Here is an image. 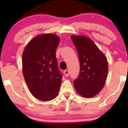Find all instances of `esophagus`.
I'll list each match as a JSON object with an SVG mask.
<instances>
[{"label":"esophagus","mask_w":128,"mask_h":128,"mask_svg":"<svg viewBox=\"0 0 128 128\" xmlns=\"http://www.w3.org/2000/svg\"><path fill=\"white\" fill-rule=\"evenodd\" d=\"M64 75H65V76L66 77H68V76H69V71L68 70H65L64 71Z\"/></svg>","instance_id":"34e87169"}]
</instances>
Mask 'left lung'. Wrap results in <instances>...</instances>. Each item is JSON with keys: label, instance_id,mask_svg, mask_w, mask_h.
Here are the masks:
<instances>
[{"label": "left lung", "instance_id": "left-lung-1", "mask_svg": "<svg viewBox=\"0 0 128 128\" xmlns=\"http://www.w3.org/2000/svg\"><path fill=\"white\" fill-rule=\"evenodd\" d=\"M71 38L80 62L79 75L74 81L75 89L84 97H93L104 87L108 70L107 59L90 38L76 35Z\"/></svg>", "mask_w": 128, "mask_h": 128}]
</instances>
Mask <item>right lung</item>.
<instances>
[{
	"label": "right lung",
	"instance_id": "right-lung-1",
	"mask_svg": "<svg viewBox=\"0 0 128 128\" xmlns=\"http://www.w3.org/2000/svg\"><path fill=\"white\" fill-rule=\"evenodd\" d=\"M59 41L56 34H40L28 42L23 52L25 82L32 95L42 101L55 98L61 84L62 76L56 56Z\"/></svg>",
	"mask_w": 128,
	"mask_h": 128
}]
</instances>
